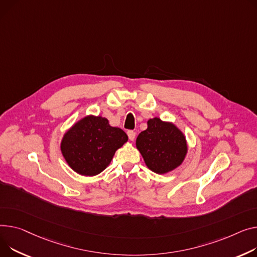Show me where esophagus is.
Wrapping results in <instances>:
<instances>
[{"label": "esophagus", "mask_w": 257, "mask_h": 257, "mask_svg": "<svg viewBox=\"0 0 257 257\" xmlns=\"http://www.w3.org/2000/svg\"><path fill=\"white\" fill-rule=\"evenodd\" d=\"M127 135H128V138H129L130 141H134V139H135V132L133 130H128L127 131Z\"/></svg>", "instance_id": "esophagus-1"}]
</instances>
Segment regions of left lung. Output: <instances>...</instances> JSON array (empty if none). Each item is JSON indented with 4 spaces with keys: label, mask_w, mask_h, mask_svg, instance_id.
I'll return each instance as SVG.
<instances>
[{
    "label": "left lung",
    "mask_w": 257,
    "mask_h": 257,
    "mask_svg": "<svg viewBox=\"0 0 257 257\" xmlns=\"http://www.w3.org/2000/svg\"><path fill=\"white\" fill-rule=\"evenodd\" d=\"M147 166L156 174H166L177 168L184 160L187 144L183 133L172 123L154 117L148 128L136 140Z\"/></svg>",
    "instance_id": "8db88e82"
}]
</instances>
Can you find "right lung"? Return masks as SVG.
Here are the masks:
<instances>
[{"label":"right lung","instance_id":"right-lung-1","mask_svg":"<svg viewBox=\"0 0 257 257\" xmlns=\"http://www.w3.org/2000/svg\"><path fill=\"white\" fill-rule=\"evenodd\" d=\"M128 141L127 134L111 127L107 118L85 116L65 135L61 144L63 156L75 172L96 176L110 163L115 151Z\"/></svg>","mask_w":257,"mask_h":257}]
</instances>
